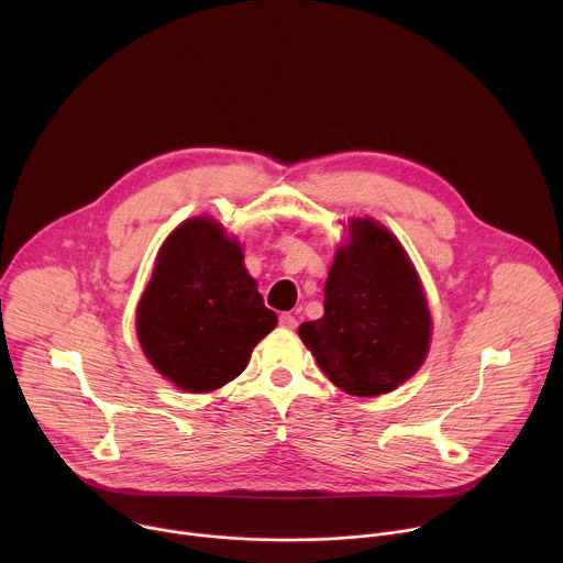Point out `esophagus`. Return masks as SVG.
Listing matches in <instances>:
<instances>
[{
	"mask_svg": "<svg viewBox=\"0 0 563 563\" xmlns=\"http://www.w3.org/2000/svg\"><path fill=\"white\" fill-rule=\"evenodd\" d=\"M278 320H280V328H285V330H294L298 325L296 316H291V313H280Z\"/></svg>",
	"mask_w": 563,
	"mask_h": 563,
	"instance_id": "1",
	"label": "esophagus"
}]
</instances>
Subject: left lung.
Here are the masks:
<instances>
[{
	"mask_svg": "<svg viewBox=\"0 0 563 563\" xmlns=\"http://www.w3.org/2000/svg\"><path fill=\"white\" fill-rule=\"evenodd\" d=\"M325 280V313L298 328L318 367L352 396H378L426 361L432 318L415 265L398 240L369 218L347 222Z\"/></svg>",
	"mask_w": 563,
	"mask_h": 563,
	"instance_id": "1",
	"label": "left lung"
}]
</instances>
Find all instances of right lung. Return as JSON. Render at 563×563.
<instances>
[{
	"instance_id": "1",
	"label": "right lung",
	"mask_w": 563,
	"mask_h": 563,
	"mask_svg": "<svg viewBox=\"0 0 563 563\" xmlns=\"http://www.w3.org/2000/svg\"><path fill=\"white\" fill-rule=\"evenodd\" d=\"M243 258L211 218L183 222L157 252L135 328L148 363L185 391L233 380L278 323Z\"/></svg>"
}]
</instances>
